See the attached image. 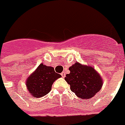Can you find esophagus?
<instances>
[{
  "mask_svg": "<svg viewBox=\"0 0 125 125\" xmlns=\"http://www.w3.org/2000/svg\"><path fill=\"white\" fill-rule=\"evenodd\" d=\"M61 76H62V77H65V73H64V72H62V73H61Z\"/></svg>",
  "mask_w": 125,
  "mask_h": 125,
  "instance_id": "obj_1",
  "label": "esophagus"
}]
</instances>
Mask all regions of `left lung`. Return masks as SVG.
I'll return each mask as SVG.
<instances>
[{"instance_id":"1","label":"left lung","mask_w":125,"mask_h":125,"mask_svg":"<svg viewBox=\"0 0 125 125\" xmlns=\"http://www.w3.org/2000/svg\"><path fill=\"white\" fill-rule=\"evenodd\" d=\"M69 70L64 80L70 86L71 91L80 98L90 99L102 89V76L92 66L76 62L69 67Z\"/></svg>"}]
</instances>
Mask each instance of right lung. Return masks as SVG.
<instances>
[{
	"label": "right lung",
	"mask_w": 125,
	"mask_h": 125,
	"mask_svg": "<svg viewBox=\"0 0 125 125\" xmlns=\"http://www.w3.org/2000/svg\"><path fill=\"white\" fill-rule=\"evenodd\" d=\"M61 77L52 67L41 63L26 80L27 90L33 97H43L51 90L53 82Z\"/></svg>",
	"instance_id": "right-lung-1"
}]
</instances>
